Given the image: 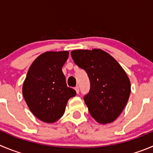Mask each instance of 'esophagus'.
<instances>
[{
	"label": "esophagus",
	"instance_id": "esophagus-1",
	"mask_svg": "<svg viewBox=\"0 0 153 153\" xmlns=\"http://www.w3.org/2000/svg\"><path fill=\"white\" fill-rule=\"evenodd\" d=\"M74 88H75V90H76V92L77 93V94H79V87H78V86H76Z\"/></svg>",
	"mask_w": 153,
	"mask_h": 153
}]
</instances>
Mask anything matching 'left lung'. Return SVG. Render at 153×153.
<instances>
[{
	"label": "left lung",
	"mask_w": 153,
	"mask_h": 153,
	"mask_svg": "<svg viewBox=\"0 0 153 153\" xmlns=\"http://www.w3.org/2000/svg\"><path fill=\"white\" fill-rule=\"evenodd\" d=\"M71 54L74 63L85 70L89 78L90 91L84 101L91 116L101 124L113 123L124 110L131 94L126 71L102 49H77Z\"/></svg>",
	"instance_id": "1"
}]
</instances>
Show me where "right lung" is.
Returning <instances> with one entry per match:
<instances>
[{"instance_id":"add662e5","label":"right lung","mask_w":153,"mask_h":153,"mask_svg":"<svg viewBox=\"0 0 153 153\" xmlns=\"http://www.w3.org/2000/svg\"><path fill=\"white\" fill-rule=\"evenodd\" d=\"M68 51H49L31 64L22 86L25 101L31 113L41 121L52 123L64 115L68 100L76 91L68 87L62 68Z\"/></svg>"}]
</instances>
